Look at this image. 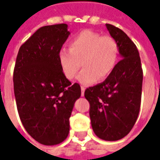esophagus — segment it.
<instances>
[{
  "mask_svg": "<svg viewBox=\"0 0 160 160\" xmlns=\"http://www.w3.org/2000/svg\"><path fill=\"white\" fill-rule=\"evenodd\" d=\"M84 90H85V88L83 86H81V95L82 96L84 95Z\"/></svg>",
  "mask_w": 160,
  "mask_h": 160,
  "instance_id": "obj_1",
  "label": "esophagus"
}]
</instances>
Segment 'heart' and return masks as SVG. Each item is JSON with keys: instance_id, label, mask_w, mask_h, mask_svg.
<instances>
[{"instance_id": "obj_1", "label": "heart", "mask_w": 160, "mask_h": 160, "mask_svg": "<svg viewBox=\"0 0 160 160\" xmlns=\"http://www.w3.org/2000/svg\"><path fill=\"white\" fill-rule=\"evenodd\" d=\"M119 54L116 39L111 35L85 29L69 40V49L62 48L58 53V61L64 76L73 79L81 68L78 81L88 85L106 79L114 70Z\"/></svg>"}]
</instances>
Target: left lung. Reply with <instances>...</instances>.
Returning <instances> with one entry per match:
<instances>
[{"instance_id":"8db88e82","label":"left lung","mask_w":160,"mask_h":160,"mask_svg":"<svg viewBox=\"0 0 160 160\" xmlns=\"http://www.w3.org/2000/svg\"><path fill=\"white\" fill-rule=\"evenodd\" d=\"M118 42L122 59L104 82L84 91L93 132L105 141L127 135L138 118L143 73L136 45L121 29L106 24Z\"/></svg>"}]
</instances>
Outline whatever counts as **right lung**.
<instances>
[{"label":"right lung","mask_w":160,"mask_h":160,"mask_svg":"<svg viewBox=\"0 0 160 160\" xmlns=\"http://www.w3.org/2000/svg\"><path fill=\"white\" fill-rule=\"evenodd\" d=\"M69 35L67 24L39 28L22 44L13 72L18 112L27 132L43 145L62 142L81 87L65 77L58 53Z\"/></svg>","instance_id":"right-lung-1"}]
</instances>
